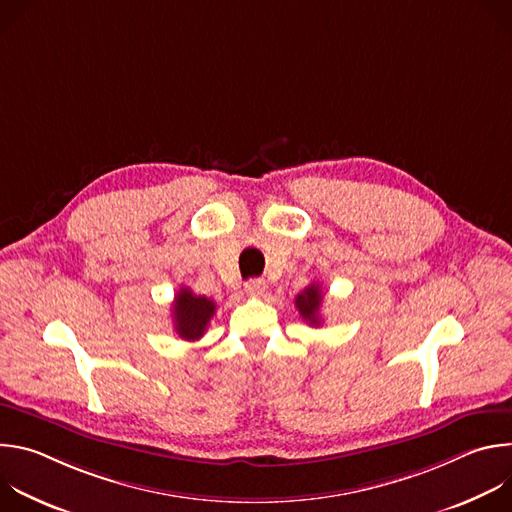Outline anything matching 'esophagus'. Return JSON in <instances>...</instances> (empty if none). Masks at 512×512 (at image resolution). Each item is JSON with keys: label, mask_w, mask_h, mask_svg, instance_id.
Listing matches in <instances>:
<instances>
[{"label": "esophagus", "mask_w": 512, "mask_h": 512, "mask_svg": "<svg viewBox=\"0 0 512 512\" xmlns=\"http://www.w3.org/2000/svg\"><path fill=\"white\" fill-rule=\"evenodd\" d=\"M265 289H267V283L263 279H249L245 283V291L249 296H255V298H261L265 294Z\"/></svg>", "instance_id": "1"}]
</instances>
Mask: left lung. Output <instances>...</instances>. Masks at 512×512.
Returning <instances> with one entry per match:
<instances>
[{"instance_id":"obj_1","label":"left lung","mask_w":512,"mask_h":512,"mask_svg":"<svg viewBox=\"0 0 512 512\" xmlns=\"http://www.w3.org/2000/svg\"><path fill=\"white\" fill-rule=\"evenodd\" d=\"M296 308L300 312V316L312 324V326H320L322 318H320V308H322V287L320 283H312L308 285L302 294H298L296 298Z\"/></svg>"}]
</instances>
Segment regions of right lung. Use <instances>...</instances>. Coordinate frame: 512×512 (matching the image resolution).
<instances>
[{
  "label": "right lung",
  "mask_w": 512,
  "mask_h": 512,
  "mask_svg": "<svg viewBox=\"0 0 512 512\" xmlns=\"http://www.w3.org/2000/svg\"><path fill=\"white\" fill-rule=\"evenodd\" d=\"M216 304L210 298L192 294V289L180 287L178 296L172 304L174 330L182 340H198L208 328L210 318L214 316Z\"/></svg>",
  "instance_id": "1"
}]
</instances>
